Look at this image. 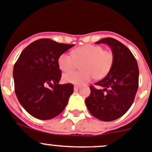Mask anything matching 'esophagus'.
I'll use <instances>...</instances> for the list:
<instances>
[{"mask_svg": "<svg viewBox=\"0 0 152 152\" xmlns=\"http://www.w3.org/2000/svg\"><path fill=\"white\" fill-rule=\"evenodd\" d=\"M79 88H80V87H79V86H74V91H77V90H79Z\"/></svg>", "mask_w": 152, "mask_h": 152, "instance_id": "34e87169", "label": "esophagus"}]
</instances>
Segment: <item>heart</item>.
Wrapping results in <instances>:
<instances>
[{
  "mask_svg": "<svg viewBox=\"0 0 152 152\" xmlns=\"http://www.w3.org/2000/svg\"><path fill=\"white\" fill-rule=\"evenodd\" d=\"M113 63V54L110 50L90 44L76 48L72 54L63 53L57 60L58 66L64 72L73 70L81 64V70L69 72L63 76L65 83L74 85H84L94 77L103 79L109 73Z\"/></svg>",
  "mask_w": 152,
  "mask_h": 152,
  "instance_id": "1",
  "label": "heart"
}]
</instances>
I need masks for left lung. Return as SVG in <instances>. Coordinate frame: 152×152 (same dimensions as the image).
Here are the masks:
<instances>
[{
  "instance_id": "1",
  "label": "left lung",
  "mask_w": 152,
  "mask_h": 152,
  "mask_svg": "<svg viewBox=\"0 0 152 152\" xmlns=\"http://www.w3.org/2000/svg\"><path fill=\"white\" fill-rule=\"evenodd\" d=\"M107 44L113 54V66L103 79L89 87L86 104L92 116L102 121H113L130 108L139 88V67L136 58L126 46L113 38L95 42Z\"/></svg>"
}]
</instances>
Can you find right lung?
I'll list each match as a JSON object with an SVG mask.
<instances>
[{
    "mask_svg": "<svg viewBox=\"0 0 152 152\" xmlns=\"http://www.w3.org/2000/svg\"><path fill=\"white\" fill-rule=\"evenodd\" d=\"M73 46L41 39L28 45L15 63V93L20 104L32 117L50 120L66 107L73 85L59 84L61 70L57 60Z\"/></svg>",
    "mask_w": 152,
    "mask_h": 152,
    "instance_id": "1",
    "label": "right lung"
}]
</instances>
